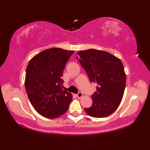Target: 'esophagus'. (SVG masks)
<instances>
[{
    "mask_svg": "<svg viewBox=\"0 0 150 150\" xmlns=\"http://www.w3.org/2000/svg\"><path fill=\"white\" fill-rule=\"evenodd\" d=\"M76 96L77 97V98H81V97H83V94H82L81 92H79V93L76 95Z\"/></svg>",
    "mask_w": 150,
    "mask_h": 150,
    "instance_id": "34e87169",
    "label": "esophagus"
}]
</instances>
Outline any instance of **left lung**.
Segmentation results:
<instances>
[{"label":"left lung","instance_id":"obj_1","mask_svg":"<svg viewBox=\"0 0 150 150\" xmlns=\"http://www.w3.org/2000/svg\"><path fill=\"white\" fill-rule=\"evenodd\" d=\"M77 59L91 82L97 84L91 95L92 106L84 108L89 115L103 118L115 111L122 99L126 77L121 60L111 53L90 49L77 52Z\"/></svg>","mask_w":150,"mask_h":150}]
</instances>
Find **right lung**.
<instances>
[{"mask_svg": "<svg viewBox=\"0 0 150 150\" xmlns=\"http://www.w3.org/2000/svg\"><path fill=\"white\" fill-rule=\"evenodd\" d=\"M73 53L53 47L38 53L28 63L25 88L34 109L44 117L57 118L68 110L72 95L62 90L61 77Z\"/></svg>", "mask_w": 150, "mask_h": 150, "instance_id": "1", "label": "right lung"}]
</instances>
